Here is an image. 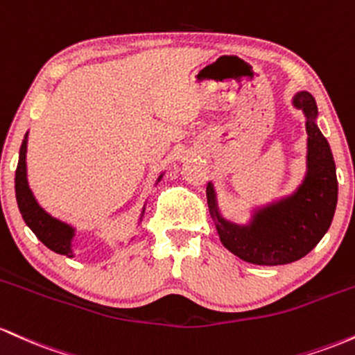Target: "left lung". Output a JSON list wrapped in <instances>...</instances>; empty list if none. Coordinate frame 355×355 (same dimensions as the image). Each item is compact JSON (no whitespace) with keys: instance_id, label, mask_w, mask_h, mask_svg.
<instances>
[{"instance_id":"1","label":"left lung","mask_w":355,"mask_h":355,"mask_svg":"<svg viewBox=\"0 0 355 355\" xmlns=\"http://www.w3.org/2000/svg\"><path fill=\"white\" fill-rule=\"evenodd\" d=\"M293 107L306 122V173L290 196L253 209L246 225L226 220L218 208L216 191L208 182L209 214L226 250L253 265H286L312 252L332 223L337 206V174L327 139L317 125L318 109L312 94L302 90Z\"/></svg>"}]
</instances>
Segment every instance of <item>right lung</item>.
I'll list each match as a JSON object with an SVG mask.
<instances>
[{
    "label": "right lung",
    "instance_id": "add662e5",
    "mask_svg": "<svg viewBox=\"0 0 355 355\" xmlns=\"http://www.w3.org/2000/svg\"><path fill=\"white\" fill-rule=\"evenodd\" d=\"M26 147H28V132L23 139L21 147H19V159H18V167L17 173H15V193H17V202L18 209L21 213L23 220H25L26 226L37 234V238L46 248H50L51 252L58 254H65V257H75L73 248H71V241L75 238V228L69 223L58 220V218L51 216L50 213H46L45 209L40 206V202L35 198L33 191L30 189L26 178ZM164 174L157 178L156 184L161 181V178ZM144 209L142 208L141 218L144 216Z\"/></svg>",
    "mask_w": 355,
    "mask_h": 355
}]
</instances>
